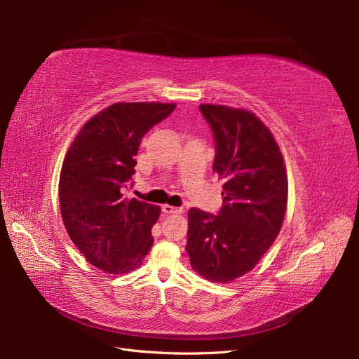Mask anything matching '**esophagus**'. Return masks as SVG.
<instances>
[{
  "instance_id": "34e87169",
  "label": "esophagus",
  "mask_w": 359,
  "mask_h": 359,
  "mask_svg": "<svg viewBox=\"0 0 359 359\" xmlns=\"http://www.w3.org/2000/svg\"><path fill=\"white\" fill-rule=\"evenodd\" d=\"M161 210L164 214H182L183 212L182 208H176V206H172V205H163Z\"/></svg>"
}]
</instances>
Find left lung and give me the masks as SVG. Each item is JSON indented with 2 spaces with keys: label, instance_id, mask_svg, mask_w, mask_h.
Listing matches in <instances>:
<instances>
[{
  "label": "left lung",
  "instance_id": "obj_1",
  "mask_svg": "<svg viewBox=\"0 0 359 359\" xmlns=\"http://www.w3.org/2000/svg\"><path fill=\"white\" fill-rule=\"evenodd\" d=\"M217 142L214 172L222 184V208L211 215L187 212L192 269L229 284L249 273L278 237L288 203L284 157L271 129L253 111L201 104Z\"/></svg>",
  "mask_w": 359,
  "mask_h": 359
}]
</instances>
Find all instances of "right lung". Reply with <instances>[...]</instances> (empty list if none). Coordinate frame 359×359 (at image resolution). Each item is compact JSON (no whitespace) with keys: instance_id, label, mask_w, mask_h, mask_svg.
Wrapping results in <instances>:
<instances>
[{"instance_id":"obj_1","label":"right lung","mask_w":359,"mask_h":359,"mask_svg":"<svg viewBox=\"0 0 359 359\" xmlns=\"http://www.w3.org/2000/svg\"><path fill=\"white\" fill-rule=\"evenodd\" d=\"M176 103L119 102L90 118L71 142L60 175L65 230L93 266L122 275L140 268L153 246L161 208L122 192L134 175L142 137Z\"/></svg>"}]
</instances>
